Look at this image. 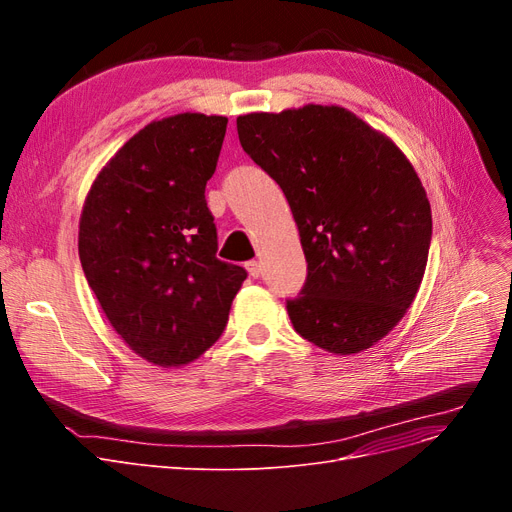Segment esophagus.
<instances>
[{
    "label": "esophagus",
    "instance_id": "34e87169",
    "mask_svg": "<svg viewBox=\"0 0 512 512\" xmlns=\"http://www.w3.org/2000/svg\"><path fill=\"white\" fill-rule=\"evenodd\" d=\"M247 272L251 278H259L261 274V265L257 261H247Z\"/></svg>",
    "mask_w": 512,
    "mask_h": 512
}]
</instances>
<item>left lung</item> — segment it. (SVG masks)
Returning a JSON list of instances; mask_svg holds the SVG:
<instances>
[{
	"instance_id": "obj_1",
	"label": "left lung",
	"mask_w": 512,
	"mask_h": 512,
	"mask_svg": "<svg viewBox=\"0 0 512 512\" xmlns=\"http://www.w3.org/2000/svg\"><path fill=\"white\" fill-rule=\"evenodd\" d=\"M242 149L282 188L307 259L294 330L334 355L380 342L413 305L432 207L407 155L340 105L236 118Z\"/></svg>"
}]
</instances>
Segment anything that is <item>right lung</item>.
<instances>
[{
	"mask_svg": "<svg viewBox=\"0 0 512 512\" xmlns=\"http://www.w3.org/2000/svg\"><path fill=\"white\" fill-rule=\"evenodd\" d=\"M228 118L184 112L153 120L93 180L78 222V257L118 336L145 361L180 367L226 328L240 265L215 257L205 184Z\"/></svg>",
	"mask_w": 512,
	"mask_h": 512,
	"instance_id": "obj_1",
	"label": "right lung"
}]
</instances>
